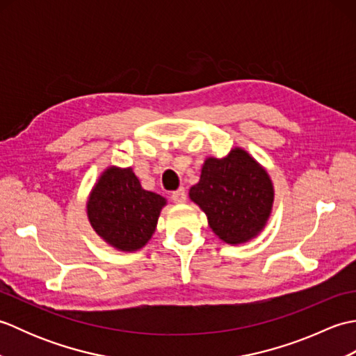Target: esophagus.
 I'll list each match as a JSON object with an SVG mask.
<instances>
[{
	"instance_id": "esophagus-1",
	"label": "esophagus",
	"mask_w": 356,
	"mask_h": 356,
	"mask_svg": "<svg viewBox=\"0 0 356 356\" xmlns=\"http://www.w3.org/2000/svg\"><path fill=\"white\" fill-rule=\"evenodd\" d=\"M171 200L176 203H184L186 200V191L185 188H179V190L171 193Z\"/></svg>"
}]
</instances>
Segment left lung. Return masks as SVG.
<instances>
[{"mask_svg":"<svg viewBox=\"0 0 356 356\" xmlns=\"http://www.w3.org/2000/svg\"><path fill=\"white\" fill-rule=\"evenodd\" d=\"M190 197L203 209L208 223L229 245L243 243L266 225L274 188L261 166L241 148L223 159L209 157Z\"/></svg>","mask_w":356,"mask_h":356,"instance_id":"obj_1","label":"left lung"}]
</instances>
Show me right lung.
Listing matches in <instances>:
<instances>
[{"label": "right lung", "instance_id": "obj_1", "mask_svg": "<svg viewBox=\"0 0 356 356\" xmlns=\"http://www.w3.org/2000/svg\"><path fill=\"white\" fill-rule=\"evenodd\" d=\"M165 199L142 190L131 168H108L90 195L87 214L93 229L120 251H136L153 236Z\"/></svg>", "mask_w": 356, "mask_h": 356}]
</instances>
